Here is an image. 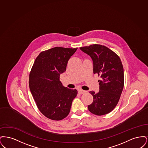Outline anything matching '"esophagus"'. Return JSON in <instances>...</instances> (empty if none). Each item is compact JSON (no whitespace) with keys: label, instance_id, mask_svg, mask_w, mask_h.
Instances as JSON below:
<instances>
[{"label":"esophagus","instance_id":"34e87169","mask_svg":"<svg viewBox=\"0 0 148 148\" xmlns=\"http://www.w3.org/2000/svg\"><path fill=\"white\" fill-rule=\"evenodd\" d=\"M86 91H85V90H82V89H79L78 90V92L80 94H84L85 92H86Z\"/></svg>","mask_w":148,"mask_h":148}]
</instances>
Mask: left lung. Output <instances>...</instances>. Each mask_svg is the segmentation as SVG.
Masks as SVG:
<instances>
[{
	"mask_svg": "<svg viewBox=\"0 0 148 148\" xmlns=\"http://www.w3.org/2000/svg\"><path fill=\"white\" fill-rule=\"evenodd\" d=\"M80 49L91 57L93 73L101 78L98 81V92H89L93 101L88 106V110L97 115L108 114L117 105L124 88V69L121 60L116 54L104 45L93 44Z\"/></svg>",
	"mask_w": 148,
	"mask_h": 148,
	"instance_id": "left-lung-1",
	"label": "left lung"
}]
</instances>
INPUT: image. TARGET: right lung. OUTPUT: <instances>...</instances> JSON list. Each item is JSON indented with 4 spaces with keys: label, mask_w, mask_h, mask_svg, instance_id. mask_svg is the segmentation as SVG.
I'll return each instance as SVG.
<instances>
[{
    "label": "right lung",
    "mask_w": 148,
    "mask_h": 148,
    "mask_svg": "<svg viewBox=\"0 0 148 148\" xmlns=\"http://www.w3.org/2000/svg\"><path fill=\"white\" fill-rule=\"evenodd\" d=\"M77 49L55 47L44 51L32 66L29 88L39 110L50 119L60 120L66 117L77 95L76 89L64 87L59 80Z\"/></svg>",
    "instance_id": "obj_1"
}]
</instances>
